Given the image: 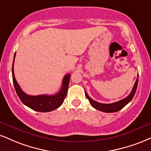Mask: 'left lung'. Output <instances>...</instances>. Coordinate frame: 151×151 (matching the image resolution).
<instances>
[{
	"label": "left lung",
	"mask_w": 151,
	"mask_h": 151,
	"mask_svg": "<svg viewBox=\"0 0 151 151\" xmlns=\"http://www.w3.org/2000/svg\"><path fill=\"white\" fill-rule=\"evenodd\" d=\"M138 81H139V76H138L137 81H136L135 83H134L133 88H132V92H131L129 95L127 97L125 98V99L120 100V101H117V102L110 103V104H105V103H101L97 102V101H93V99H91L89 96L86 93V92H85V95H86V98L89 101L90 104L91 105L92 107H93L94 108L97 109V110H100V111H102L104 112H117L119 110H120L121 109H122L126 105H127L129 103L132 101V99L134 98V95H135L136 91H137V88L138 86Z\"/></svg>",
	"instance_id": "8db88e82"
}]
</instances>
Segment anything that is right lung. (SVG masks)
Wrapping results in <instances>:
<instances>
[{
	"instance_id": "right-lung-1",
	"label": "right lung",
	"mask_w": 151,
	"mask_h": 151,
	"mask_svg": "<svg viewBox=\"0 0 151 151\" xmlns=\"http://www.w3.org/2000/svg\"><path fill=\"white\" fill-rule=\"evenodd\" d=\"M16 52L14 55L13 63H12V81L15 88L16 93L18 97L19 98L20 101L25 105L30 108L32 110L38 112H50L52 110H55L59 108L63 104V101L67 96L68 93L69 82H70V74H68L63 78V83H62V88L60 91L56 93L55 95L48 96V95H39V96H30L25 93L21 89L20 86H19L18 83L16 81L14 74V61L15 58Z\"/></svg>"
}]
</instances>
